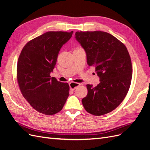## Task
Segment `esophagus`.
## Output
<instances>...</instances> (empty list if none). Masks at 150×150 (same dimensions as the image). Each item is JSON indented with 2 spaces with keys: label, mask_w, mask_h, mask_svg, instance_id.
Returning a JSON list of instances; mask_svg holds the SVG:
<instances>
[{
  "label": "esophagus",
  "mask_w": 150,
  "mask_h": 150,
  "mask_svg": "<svg viewBox=\"0 0 150 150\" xmlns=\"http://www.w3.org/2000/svg\"><path fill=\"white\" fill-rule=\"evenodd\" d=\"M80 85V83H75V82H71L69 83L70 88L71 90H75L76 88V87H78Z\"/></svg>",
  "instance_id": "obj_1"
}]
</instances>
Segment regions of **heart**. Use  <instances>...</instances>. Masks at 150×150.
Here are the masks:
<instances>
[{
  "mask_svg": "<svg viewBox=\"0 0 150 150\" xmlns=\"http://www.w3.org/2000/svg\"><path fill=\"white\" fill-rule=\"evenodd\" d=\"M81 49V48H79V47H76V48H75V49Z\"/></svg>",
  "mask_w": 150,
  "mask_h": 150,
  "instance_id": "heart-1",
  "label": "heart"
}]
</instances>
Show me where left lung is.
Here are the masks:
<instances>
[{"instance_id":"obj_1","label":"left lung","mask_w":150,"mask_h":150,"mask_svg":"<svg viewBox=\"0 0 150 150\" xmlns=\"http://www.w3.org/2000/svg\"><path fill=\"white\" fill-rule=\"evenodd\" d=\"M76 40L85 49L87 63L95 67L100 83L86 85L88 94L81 102L88 112L99 116L112 111L123 101L132 77L131 59L118 39L106 32L77 31Z\"/></svg>"}]
</instances>
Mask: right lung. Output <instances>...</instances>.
I'll use <instances>...</instances> for the list:
<instances>
[{
  "mask_svg": "<svg viewBox=\"0 0 150 150\" xmlns=\"http://www.w3.org/2000/svg\"><path fill=\"white\" fill-rule=\"evenodd\" d=\"M74 31H48L28 42L20 54L16 79L22 95L38 112L54 115L62 109L69 95L67 83L50 74L63 44Z\"/></svg>",
  "mask_w": 150,
  "mask_h": 150,
  "instance_id": "add662e5",
  "label": "right lung"
}]
</instances>
